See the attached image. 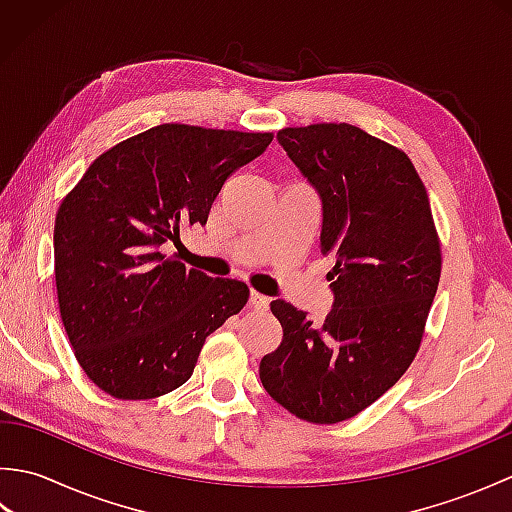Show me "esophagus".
<instances>
[{"label":"esophagus","mask_w":512,"mask_h":512,"mask_svg":"<svg viewBox=\"0 0 512 512\" xmlns=\"http://www.w3.org/2000/svg\"><path fill=\"white\" fill-rule=\"evenodd\" d=\"M250 306H253L255 310H266L270 306V299L266 295H262V292H250Z\"/></svg>","instance_id":"esophagus-1"}]
</instances>
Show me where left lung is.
Returning a JSON list of instances; mask_svg holds the SVG:
<instances>
[{
  "instance_id": "1",
  "label": "left lung",
  "mask_w": 512,
  "mask_h": 512,
  "mask_svg": "<svg viewBox=\"0 0 512 512\" xmlns=\"http://www.w3.org/2000/svg\"><path fill=\"white\" fill-rule=\"evenodd\" d=\"M277 140L321 198L334 303L321 323L284 299L270 303L284 339L259 378L297 418L334 424L407 372L438 290L440 239L405 151L347 123L286 127Z\"/></svg>"
}]
</instances>
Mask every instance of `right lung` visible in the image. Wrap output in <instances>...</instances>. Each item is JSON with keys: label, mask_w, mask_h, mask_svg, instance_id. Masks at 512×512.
<instances>
[{"label": "right lung", "mask_w": 512, "mask_h": 512, "mask_svg": "<svg viewBox=\"0 0 512 512\" xmlns=\"http://www.w3.org/2000/svg\"><path fill=\"white\" fill-rule=\"evenodd\" d=\"M273 134L165 123L107 149L65 195L54 222V279L76 361L96 387L147 400L187 383L206 336L248 301L162 255L180 228L206 224L233 171Z\"/></svg>", "instance_id": "add662e5"}]
</instances>
